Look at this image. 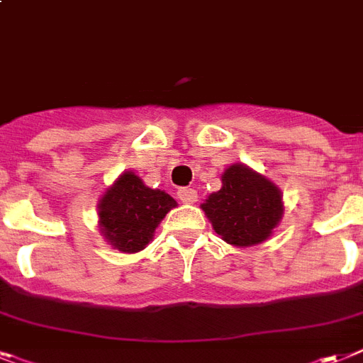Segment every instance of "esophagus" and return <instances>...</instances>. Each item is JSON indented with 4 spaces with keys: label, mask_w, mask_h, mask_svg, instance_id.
Returning <instances> with one entry per match:
<instances>
[{
    "label": "esophagus",
    "mask_w": 363,
    "mask_h": 363,
    "mask_svg": "<svg viewBox=\"0 0 363 363\" xmlns=\"http://www.w3.org/2000/svg\"><path fill=\"white\" fill-rule=\"evenodd\" d=\"M177 196H179V199L182 203H186V205H191V203L197 201V191L194 188H181V190L177 191Z\"/></svg>",
    "instance_id": "esophagus-1"
}]
</instances>
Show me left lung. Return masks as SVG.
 Wrapping results in <instances>:
<instances>
[{"label": "left lung", "instance_id": "8db88e82", "mask_svg": "<svg viewBox=\"0 0 363 363\" xmlns=\"http://www.w3.org/2000/svg\"><path fill=\"white\" fill-rule=\"evenodd\" d=\"M201 208L222 240L237 248L268 240L285 211L278 184L246 164L225 167L222 188L212 191Z\"/></svg>", "mask_w": 363, "mask_h": 363}]
</instances>
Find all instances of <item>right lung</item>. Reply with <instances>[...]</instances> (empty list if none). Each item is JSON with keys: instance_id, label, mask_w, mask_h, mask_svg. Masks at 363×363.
<instances>
[{"instance_id": "add662e5", "label": "right lung", "mask_w": 363, "mask_h": 363, "mask_svg": "<svg viewBox=\"0 0 363 363\" xmlns=\"http://www.w3.org/2000/svg\"><path fill=\"white\" fill-rule=\"evenodd\" d=\"M177 201L158 188H149L134 172H123L100 197L99 229L113 250L135 253L147 248L156 228Z\"/></svg>"}]
</instances>
